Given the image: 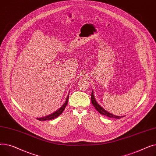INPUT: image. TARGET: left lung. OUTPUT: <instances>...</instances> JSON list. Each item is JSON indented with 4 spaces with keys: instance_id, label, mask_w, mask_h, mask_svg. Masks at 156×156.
<instances>
[{
    "instance_id": "1",
    "label": "left lung",
    "mask_w": 156,
    "mask_h": 156,
    "mask_svg": "<svg viewBox=\"0 0 156 156\" xmlns=\"http://www.w3.org/2000/svg\"><path fill=\"white\" fill-rule=\"evenodd\" d=\"M91 101H92V103L93 105L94 106V108L96 109V110L98 112H99L100 114H102V115H104L105 116H108L109 118H116V119H120V118H121L122 117H124V116H116V115H113L112 114L109 112L108 111L105 110L103 108H102L101 106L99 104H98L97 101L95 100V98L93 90L92 92Z\"/></svg>"
}]
</instances>
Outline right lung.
Wrapping results in <instances>:
<instances>
[{
  "label": "right lung",
  "instance_id": "obj_1",
  "mask_svg": "<svg viewBox=\"0 0 156 156\" xmlns=\"http://www.w3.org/2000/svg\"><path fill=\"white\" fill-rule=\"evenodd\" d=\"M69 93L68 94V97L66 98V100L65 102L63 104V105L61 106V107L58 109L56 111H55L54 112L49 114V115L48 116H46L45 117H42V118H37V119L39 120V121H46V120H51V119H53L57 117H58L59 115H61V114L62 113V112L64 111L66 106L67 105V104H68V99H69Z\"/></svg>",
  "mask_w": 156,
  "mask_h": 156
}]
</instances>
